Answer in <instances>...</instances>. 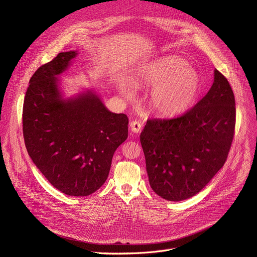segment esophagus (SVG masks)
<instances>
[{
	"label": "esophagus",
	"instance_id": "34e87169",
	"mask_svg": "<svg viewBox=\"0 0 257 257\" xmlns=\"http://www.w3.org/2000/svg\"><path fill=\"white\" fill-rule=\"evenodd\" d=\"M130 128H131V131H132V132H134V133H139V132L141 131L142 124H141L139 121L135 120V121H132V122L130 123Z\"/></svg>",
	"mask_w": 257,
	"mask_h": 257
}]
</instances>
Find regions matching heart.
<instances>
[{"label":"heart","instance_id":"obj_1","mask_svg":"<svg viewBox=\"0 0 257 257\" xmlns=\"http://www.w3.org/2000/svg\"><path fill=\"white\" fill-rule=\"evenodd\" d=\"M139 81L154 86L151 102L155 111L166 117H174L187 112L195 103L201 87L198 72L176 56H166L143 66ZM123 94L132 97L134 88L125 83Z\"/></svg>","mask_w":257,"mask_h":257}]
</instances>
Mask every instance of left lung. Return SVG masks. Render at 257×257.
Masks as SVG:
<instances>
[{
	"mask_svg": "<svg viewBox=\"0 0 257 257\" xmlns=\"http://www.w3.org/2000/svg\"><path fill=\"white\" fill-rule=\"evenodd\" d=\"M235 124L233 90L214 70L210 89L189 111L146 122L140 142L152 189L170 201L197 194L227 161Z\"/></svg>",
	"mask_w": 257,
	"mask_h": 257,
	"instance_id": "left-lung-1",
	"label": "left lung"
}]
</instances>
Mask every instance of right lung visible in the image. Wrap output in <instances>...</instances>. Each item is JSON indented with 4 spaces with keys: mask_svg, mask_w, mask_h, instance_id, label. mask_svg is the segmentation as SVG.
Returning <instances> with one entry per match:
<instances>
[{
    "mask_svg": "<svg viewBox=\"0 0 257 257\" xmlns=\"http://www.w3.org/2000/svg\"><path fill=\"white\" fill-rule=\"evenodd\" d=\"M76 55L60 53L34 72L22 126L27 153L51 184L70 196H87L105 182L114 153L128 137V118L109 112L92 91L62 97L57 76Z\"/></svg>",
    "mask_w": 257,
    "mask_h": 257,
    "instance_id": "obj_1",
    "label": "right lung"
}]
</instances>
